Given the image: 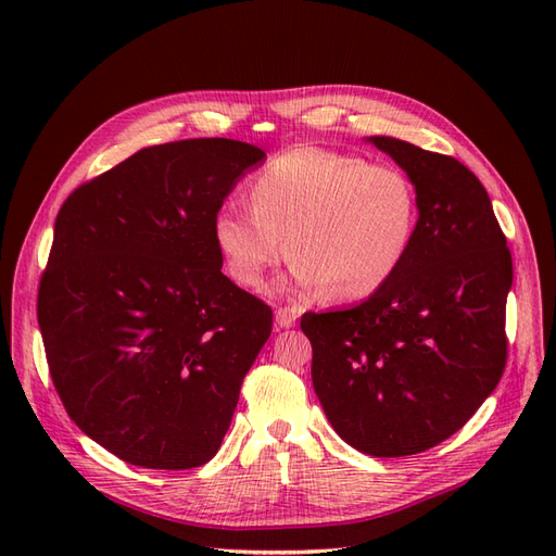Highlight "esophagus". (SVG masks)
Segmentation results:
<instances>
[{"label": "esophagus", "instance_id": "34e87169", "mask_svg": "<svg viewBox=\"0 0 556 556\" xmlns=\"http://www.w3.org/2000/svg\"><path fill=\"white\" fill-rule=\"evenodd\" d=\"M296 317H299V311H296V308H290V306L278 308V311H276V325H278L280 329H290V327L296 323Z\"/></svg>", "mask_w": 556, "mask_h": 556}]
</instances>
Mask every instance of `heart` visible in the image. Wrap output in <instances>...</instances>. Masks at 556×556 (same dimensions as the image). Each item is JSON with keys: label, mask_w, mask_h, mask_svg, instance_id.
Returning a JSON list of instances; mask_svg holds the SVG:
<instances>
[{"label": "heart", "mask_w": 556, "mask_h": 556, "mask_svg": "<svg viewBox=\"0 0 556 556\" xmlns=\"http://www.w3.org/2000/svg\"><path fill=\"white\" fill-rule=\"evenodd\" d=\"M248 199L250 208L225 204L213 220L227 274L241 288H257L290 248L294 288L359 301L396 276L413 245L410 178L357 155L288 150L250 180Z\"/></svg>", "instance_id": "heart-1"}]
</instances>
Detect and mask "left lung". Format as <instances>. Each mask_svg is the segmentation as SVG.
<instances>
[{"label": "left lung", "mask_w": 556, "mask_h": 556, "mask_svg": "<svg viewBox=\"0 0 556 556\" xmlns=\"http://www.w3.org/2000/svg\"><path fill=\"white\" fill-rule=\"evenodd\" d=\"M371 141L415 185L408 257L359 306L301 315V331L333 431L371 457H408L457 433L498 384L513 257L468 166L401 139Z\"/></svg>", "instance_id": "obj_1"}]
</instances>
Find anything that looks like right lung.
Instances as JSON below:
<instances>
[{
  "instance_id": "right-lung-1",
  "label": "right lung",
  "mask_w": 556,
  "mask_h": 556,
  "mask_svg": "<svg viewBox=\"0 0 556 556\" xmlns=\"http://www.w3.org/2000/svg\"><path fill=\"white\" fill-rule=\"evenodd\" d=\"M266 155L233 139L134 153L64 199L39 280L50 378L76 427L117 459H213L274 311L220 268L215 213Z\"/></svg>"
}]
</instances>
